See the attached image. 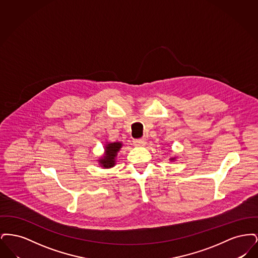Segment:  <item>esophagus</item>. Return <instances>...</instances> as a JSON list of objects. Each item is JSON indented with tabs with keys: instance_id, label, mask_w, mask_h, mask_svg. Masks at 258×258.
Returning <instances> with one entry per match:
<instances>
[{
	"instance_id": "34e87169",
	"label": "esophagus",
	"mask_w": 258,
	"mask_h": 258,
	"mask_svg": "<svg viewBox=\"0 0 258 258\" xmlns=\"http://www.w3.org/2000/svg\"><path fill=\"white\" fill-rule=\"evenodd\" d=\"M134 144H135V146H138V147L145 146V144H146V139H145V138L134 139Z\"/></svg>"
}]
</instances>
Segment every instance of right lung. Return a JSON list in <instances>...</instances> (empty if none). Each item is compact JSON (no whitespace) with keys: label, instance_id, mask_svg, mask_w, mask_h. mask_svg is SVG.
I'll return each mask as SVG.
<instances>
[{"label":"right lung","instance_id":"obj_1","mask_svg":"<svg viewBox=\"0 0 258 258\" xmlns=\"http://www.w3.org/2000/svg\"><path fill=\"white\" fill-rule=\"evenodd\" d=\"M121 147H122V143H120V142L109 143L105 146V156H103V158L101 160H99L103 167L109 168V167L114 166L115 158Z\"/></svg>","mask_w":258,"mask_h":258}]
</instances>
